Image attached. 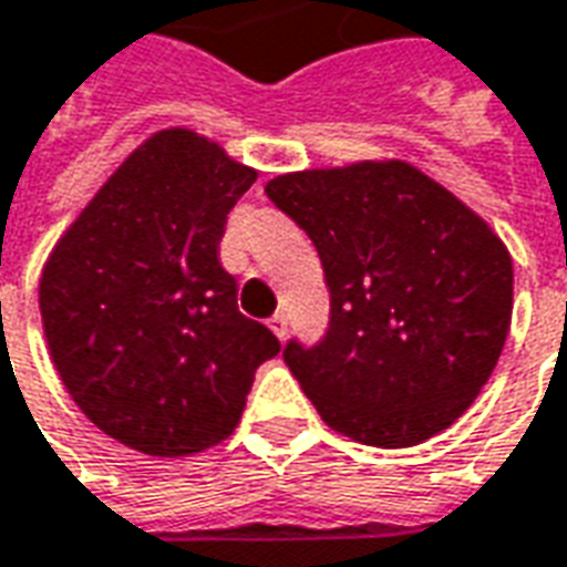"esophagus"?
I'll use <instances>...</instances> for the list:
<instances>
[{"label": "esophagus", "instance_id": "obj_1", "mask_svg": "<svg viewBox=\"0 0 567 567\" xmlns=\"http://www.w3.org/2000/svg\"><path fill=\"white\" fill-rule=\"evenodd\" d=\"M270 331L279 340L288 338V316H285V312H276V316H272V319H270Z\"/></svg>", "mask_w": 567, "mask_h": 567}]
</instances>
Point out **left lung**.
<instances>
[{"label": "left lung", "mask_w": 567, "mask_h": 567, "mask_svg": "<svg viewBox=\"0 0 567 567\" xmlns=\"http://www.w3.org/2000/svg\"><path fill=\"white\" fill-rule=\"evenodd\" d=\"M267 196L307 229L331 291L322 343L285 347L319 417L374 449L449 430L509 334L513 257L501 236L402 159L279 174Z\"/></svg>", "instance_id": "left-lung-1"}]
</instances>
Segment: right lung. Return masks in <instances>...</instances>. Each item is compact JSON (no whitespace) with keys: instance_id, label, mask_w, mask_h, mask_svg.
<instances>
[{"instance_id":"obj_1","label":"right lung","mask_w":567,"mask_h":567,"mask_svg":"<svg viewBox=\"0 0 567 567\" xmlns=\"http://www.w3.org/2000/svg\"><path fill=\"white\" fill-rule=\"evenodd\" d=\"M255 168L193 128L134 146L51 248L39 312L66 393L97 430L153 457L233 435L255 371L282 350L236 307L217 260Z\"/></svg>"}]
</instances>
